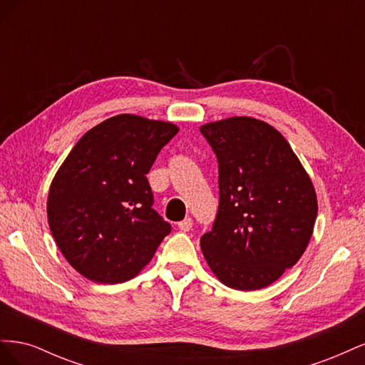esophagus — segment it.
<instances>
[{
  "label": "esophagus",
  "instance_id": "obj_1",
  "mask_svg": "<svg viewBox=\"0 0 365 365\" xmlns=\"http://www.w3.org/2000/svg\"><path fill=\"white\" fill-rule=\"evenodd\" d=\"M193 227V220L192 217H185L184 220H181V222H178V228L181 231H190Z\"/></svg>",
  "mask_w": 365,
  "mask_h": 365
}]
</instances>
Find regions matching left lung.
<instances>
[{
    "mask_svg": "<svg viewBox=\"0 0 365 365\" xmlns=\"http://www.w3.org/2000/svg\"><path fill=\"white\" fill-rule=\"evenodd\" d=\"M219 163V212L201 250L220 283L267 288L306 251L318 212L311 176L280 132L252 117L201 126Z\"/></svg>",
    "mask_w": 365,
    "mask_h": 365,
    "instance_id": "1",
    "label": "left lung"
}]
</instances>
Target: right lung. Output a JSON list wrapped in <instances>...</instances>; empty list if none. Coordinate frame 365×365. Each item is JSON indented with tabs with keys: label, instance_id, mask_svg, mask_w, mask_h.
Listing matches in <instances>:
<instances>
[{
	"label": "right lung",
	"instance_id": "obj_1",
	"mask_svg": "<svg viewBox=\"0 0 365 365\" xmlns=\"http://www.w3.org/2000/svg\"><path fill=\"white\" fill-rule=\"evenodd\" d=\"M180 128L134 114L106 118L76 143L51 181L47 216L62 256L83 277L115 284L152 260L170 224L146 175Z\"/></svg>",
	"mask_w": 365,
	"mask_h": 365
}]
</instances>
